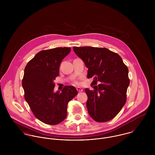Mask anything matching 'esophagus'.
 I'll return each mask as SVG.
<instances>
[{
	"label": "esophagus",
	"mask_w": 155,
	"mask_h": 155,
	"mask_svg": "<svg viewBox=\"0 0 155 155\" xmlns=\"http://www.w3.org/2000/svg\"><path fill=\"white\" fill-rule=\"evenodd\" d=\"M76 89H77V91H78L79 92H82V91H83V89L82 88H81V87H78Z\"/></svg>",
	"instance_id": "34e87169"
}]
</instances>
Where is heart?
Instances as JSON below:
<instances>
[{
    "label": "heart",
    "mask_w": 155,
    "mask_h": 155,
    "mask_svg": "<svg viewBox=\"0 0 155 155\" xmlns=\"http://www.w3.org/2000/svg\"><path fill=\"white\" fill-rule=\"evenodd\" d=\"M75 83H76V84H78V82H75Z\"/></svg>",
    "instance_id": "1"
}]
</instances>
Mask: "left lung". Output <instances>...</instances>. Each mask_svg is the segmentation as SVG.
I'll return each mask as SVG.
<instances>
[{"mask_svg":"<svg viewBox=\"0 0 155 155\" xmlns=\"http://www.w3.org/2000/svg\"><path fill=\"white\" fill-rule=\"evenodd\" d=\"M73 51L88 68L87 77L93 78L94 89H85L88 96L87 107L96 122L113 119L127 101L130 85L128 68L117 53L106 48L73 46ZM98 83L99 84L97 86Z\"/></svg>","mask_w":155,"mask_h":155,"instance_id":"8db88e82","label":"left lung"}]
</instances>
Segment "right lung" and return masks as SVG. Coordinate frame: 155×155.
Returning a JSON list of instances; mask_svg holds the SVG:
<instances>
[{"instance_id":"right-lung-1","label":"right lung","mask_w":155,"mask_h":155,"mask_svg":"<svg viewBox=\"0 0 155 155\" xmlns=\"http://www.w3.org/2000/svg\"><path fill=\"white\" fill-rule=\"evenodd\" d=\"M70 48H55L39 52L26 65L22 80L24 98L34 115L48 125L63 122L67 104L78 93L74 87L65 86L54 92V81L59 75L60 63Z\"/></svg>"}]
</instances>
